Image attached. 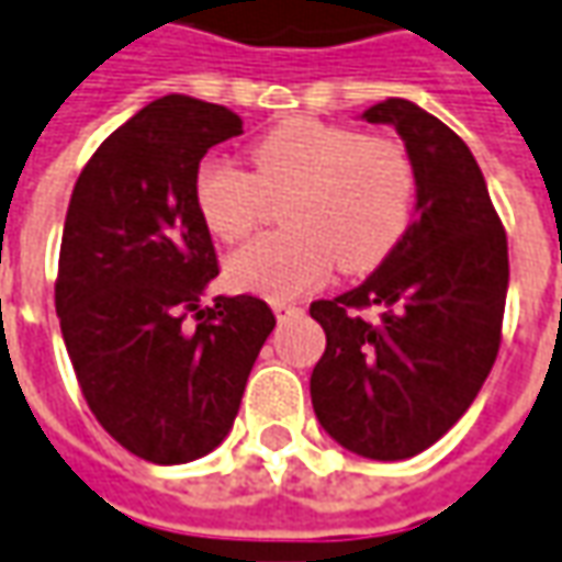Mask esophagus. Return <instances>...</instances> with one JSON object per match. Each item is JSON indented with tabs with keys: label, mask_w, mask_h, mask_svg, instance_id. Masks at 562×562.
Here are the masks:
<instances>
[{
	"label": "esophagus",
	"mask_w": 562,
	"mask_h": 562,
	"mask_svg": "<svg viewBox=\"0 0 562 562\" xmlns=\"http://www.w3.org/2000/svg\"><path fill=\"white\" fill-rule=\"evenodd\" d=\"M272 308L281 322H284V318H296V315H303V306H296V303H284V300L272 303Z\"/></svg>",
	"instance_id": "esophagus-1"
}]
</instances>
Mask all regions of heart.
Segmentation results:
<instances>
[{"instance_id":"b5f03b06","label":"heart","mask_w":562,"mask_h":562,"mask_svg":"<svg viewBox=\"0 0 562 562\" xmlns=\"http://www.w3.org/2000/svg\"><path fill=\"white\" fill-rule=\"evenodd\" d=\"M254 172L210 157L194 176L203 228L222 244L254 235L269 198H284L288 232L256 237L228 259L240 290L293 300L334 269L361 274L386 262L417 210V169L390 135H364L312 116L284 120L250 150Z\"/></svg>"}]
</instances>
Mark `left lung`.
I'll return each instance as SVG.
<instances>
[{
  "label": "left lung",
  "instance_id": "obj_1",
  "mask_svg": "<svg viewBox=\"0 0 562 562\" xmlns=\"http://www.w3.org/2000/svg\"><path fill=\"white\" fill-rule=\"evenodd\" d=\"M361 120L402 135L420 216L364 284L308 306L327 337L308 386L342 448L405 461L461 420L498 359L507 235L480 164L442 120L405 98Z\"/></svg>",
  "mask_w": 562,
  "mask_h": 562
}]
</instances>
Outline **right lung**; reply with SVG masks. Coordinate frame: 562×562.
<instances>
[{
  "mask_svg": "<svg viewBox=\"0 0 562 562\" xmlns=\"http://www.w3.org/2000/svg\"><path fill=\"white\" fill-rule=\"evenodd\" d=\"M240 132L222 104L157 98L98 145L67 206L55 281L64 346L98 424L150 464L220 446L274 327L250 293L201 306L220 259L194 176Z\"/></svg>",
  "mask_w": 562,
  "mask_h": 562,
  "instance_id": "1",
  "label": "right lung"
}]
</instances>
